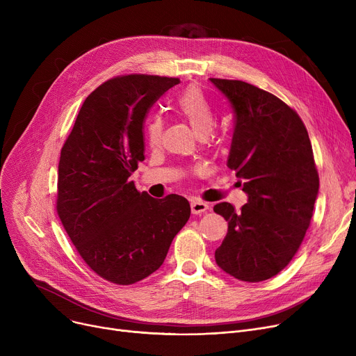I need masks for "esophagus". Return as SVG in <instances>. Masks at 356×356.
<instances>
[{"mask_svg":"<svg viewBox=\"0 0 356 356\" xmlns=\"http://www.w3.org/2000/svg\"><path fill=\"white\" fill-rule=\"evenodd\" d=\"M191 209H192L193 215H202V213H204V212L209 209V204L207 202H202L199 199H195L191 203Z\"/></svg>","mask_w":356,"mask_h":356,"instance_id":"obj_1","label":"esophagus"}]
</instances>
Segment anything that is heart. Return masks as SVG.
I'll return each instance as SVG.
<instances>
[{"mask_svg": "<svg viewBox=\"0 0 356 356\" xmlns=\"http://www.w3.org/2000/svg\"><path fill=\"white\" fill-rule=\"evenodd\" d=\"M177 106L181 114L186 117V120L192 125L197 137L204 138L211 134L215 124L213 111L209 101L203 95V92L199 88L191 86L188 89H184L177 98ZM161 133L163 120L159 115H156L147 124V141L149 147L156 148L160 145Z\"/></svg>", "mask_w": 356, "mask_h": 356, "instance_id": "b5f03b06", "label": "heart"}]
</instances>
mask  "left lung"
<instances>
[{
    "label": "left lung",
    "instance_id": "left-lung-1",
    "mask_svg": "<svg viewBox=\"0 0 356 356\" xmlns=\"http://www.w3.org/2000/svg\"><path fill=\"white\" fill-rule=\"evenodd\" d=\"M211 82L229 101L235 127L228 167L248 202L213 211L228 220L216 264L241 282L258 283L282 271L300 248L319 193L307 129L297 112L273 93L242 81Z\"/></svg>",
    "mask_w": 356,
    "mask_h": 356
}]
</instances>
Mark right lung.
<instances>
[{"mask_svg":"<svg viewBox=\"0 0 356 356\" xmlns=\"http://www.w3.org/2000/svg\"><path fill=\"white\" fill-rule=\"evenodd\" d=\"M179 82L154 74L104 82L62 147L56 209L82 259L111 283L134 284L159 270L189 220L188 199H154L129 180L144 160L148 109Z\"/></svg>","mask_w":356,"mask_h":356,"instance_id":"obj_1","label":"right lung"}]
</instances>
